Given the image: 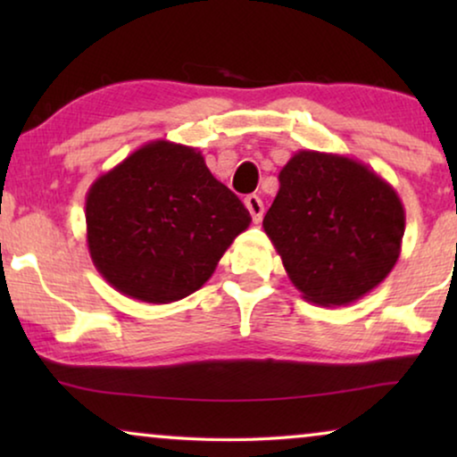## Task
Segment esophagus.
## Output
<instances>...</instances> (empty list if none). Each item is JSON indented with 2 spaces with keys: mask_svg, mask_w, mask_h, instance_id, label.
Wrapping results in <instances>:
<instances>
[{
  "mask_svg": "<svg viewBox=\"0 0 457 457\" xmlns=\"http://www.w3.org/2000/svg\"><path fill=\"white\" fill-rule=\"evenodd\" d=\"M243 204H245L249 214H252V220L255 224H260L262 216H264V204H262V199L258 195H247L245 199H243Z\"/></svg>",
  "mask_w": 457,
  "mask_h": 457,
  "instance_id": "1",
  "label": "esophagus"
}]
</instances>
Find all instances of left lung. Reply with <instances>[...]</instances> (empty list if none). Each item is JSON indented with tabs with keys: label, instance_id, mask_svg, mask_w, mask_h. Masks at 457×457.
<instances>
[{
	"label": "left lung",
	"instance_id": "left-lung-1",
	"mask_svg": "<svg viewBox=\"0 0 457 457\" xmlns=\"http://www.w3.org/2000/svg\"><path fill=\"white\" fill-rule=\"evenodd\" d=\"M264 227L305 302H358L389 277L402 253L405 210L370 166L299 149L278 172Z\"/></svg>",
	"mask_w": 457,
	"mask_h": 457
}]
</instances>
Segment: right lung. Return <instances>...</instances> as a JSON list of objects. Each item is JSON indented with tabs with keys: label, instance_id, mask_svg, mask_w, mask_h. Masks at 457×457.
<instances>
[{
	"label": "right lung",
	"instance_id": "1",
	"mask_svg": "<svg viewBox=\"0 0 457 457\" xmlns=\"http://www.w3.org/2000/svg\"><path fill=\"white\" fill-rule=\"evenodd\" d=\"M85 220L97 272L122 295L160 305L202 289L252 216L202 152L158 139L96 179Z\"/></svg>",
	"mask_w": 457,
	"mask_h": 457
}]
</instances>
